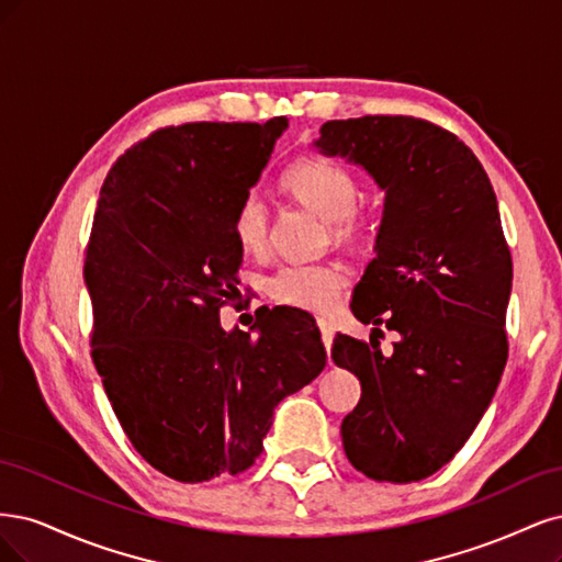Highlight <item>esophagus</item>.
Here are the masks:
<instances>
[{
	"label": "esophagus",
	"instance_id": "esophagus-1",
	"mask_svg": "<svg viewBox=\"0 0 562 562\" xmlns=\"http://www.w3.org/2000/svg\"><path fill=\"white\" fill-rule=\"evenodd\" d=\"M317 327L322 331V342L324 348H327V352L331 350V342H334V324L327 319V317H319L317 319Z\"/></svg>",
	"mask_w": 562,
	"mask_h": 562
}]
</instances>
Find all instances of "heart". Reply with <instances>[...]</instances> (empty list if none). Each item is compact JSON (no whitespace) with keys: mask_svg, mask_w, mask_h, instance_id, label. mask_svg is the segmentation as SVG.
<instances>
[{"mask_svg":"<svg viewBox=\"0 0 562 562\" xmlns=\"http://www.w3.org/2000/svg\"><path fill=\"white\" fill-rule=\"evenodd\" d=\"M282 187L301 205L334 224L338 240H350L361 231L357 214V179L348 168L319 156L299 158L289 166ZM231 231L247 255H263L270 240V212L259 191H247L231 214ZM350 284L342 263H284L268 278L266 289L278 303L311 313H331Z\"/></svg>","mask_w":562,"mask_h":562,"instance_id":"1","label":"heart"}]
</instances>
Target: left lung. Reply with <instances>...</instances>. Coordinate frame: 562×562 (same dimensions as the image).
<instances>
[{
	"label": "left lung",
	"mask_w": 562,
	"mask_h": 562,
	"mask_svg": "<svg viewBox=\"0 0 562 562\" xmlns=\"http://www.w3.org/2000/svg\"><path fill=\"white\" fill-rule=\"evenodd\" d=\"M346 158L385 193L373 261L350 311L400 334L392 355L352 336L331 359L355 373L361 400L340 437L355 469L411 483L448 464L491 406L506 364L514 266L497 198L456 135L413 116L329 121L313 142Z\"/></svg>",
	"instance_id": "left-lung-1"
}]
</instances>
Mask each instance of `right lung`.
I'll list each match as a JSON object with an SVG mask.
<instances>
[{
	"instance_id": "obj_1",
	"label": "right lung",
	"mask_w": 562,
	"mask_h": 562,
	"mask_svg": "<svg viewBox=\"0 0 562 562\" xmlns=\"http://www.w3.org/2000/svg\"><path fill=\"white\" fill-rule=\"evenodd\" d=\"M286 125L162 128L121 156L100 189L83 266L93 361L135 450L175 481L249 469L278 404L327 364L317 324L299 307H266L249 331L220 327L243 263L231 214Z\"/></svg>"
}]
</instances>
